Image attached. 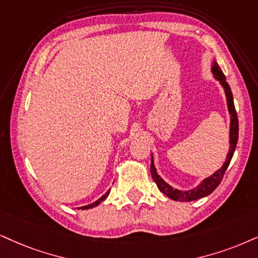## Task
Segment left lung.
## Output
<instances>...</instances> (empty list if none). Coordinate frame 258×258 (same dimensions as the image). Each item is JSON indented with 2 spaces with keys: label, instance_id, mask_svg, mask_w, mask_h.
Returning <instances> with one entry per match:
<instances>
[{
  "label": "left lung",
  "instance_id": "1",
  "mask_svg": "<svg viewBox=\"0 0 258 258\" xmlns=\"http://www.w3.org/2000/svg\"><path fill=\"white\" fill-rule=\"evenodd\" d=\"M211 71L213 74V77L219 82V84L223 87L225 96H226V103H227V109H229L230 114V136H229V152L226 155V159H225L224 164L221 165L220 169H218L216 172H213L211 176L204 178L200 183H199L197 187L188 189V190H182V189L174 188L172 185L167 183L163 178L159 176L157 169L155 167V162H153V156L151 155V168H150V171H151V176L153 181L156 182L159 190L162 191L163 194H165L172 200L180 201V202H188V201H194L198 200L200 198H205L207 195H210L212 191L216 189L219 183L223 180V176L226 171L227 167H229L231 159L233 157L234 150H236V145L238 142V116L236 113V109H234V103H233V95L232 91H231V88L229 83L226 82V77L221 71L220 67L218 65L216 60L212 61L211 64Z\"/></svg>",
  "mask_w": 258,
  "mask_h": 258
}]
</instances>
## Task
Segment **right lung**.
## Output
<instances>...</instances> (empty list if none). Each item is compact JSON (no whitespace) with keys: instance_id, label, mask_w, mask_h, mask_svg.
<instances>
[{"instance_id":"1","label":"right lung","mask_w":258,"mask_h":258,"mask_svg":"<svg viewBox=\"0 0 258 258\" xmlns=\"http://www.w3.org/2000/svg\"><path fill=\"white\" fill-rule=\"evenodd\" d=\"M109 191H110V189H108V190H107L106 193L103 194L102 197H101L100 199H97V200H96L95 202H93V204H90V205H87V206H82V207H80V210H89V208H93V207L99 206V205L101 204V202H102L103 200H105V199H106L107 197H108Z\"/></svg>"}]
</instances>
